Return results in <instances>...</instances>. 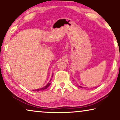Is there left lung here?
Masks as SVG:
<instances>
[{"label":"left lung","mask_w":120,"mask_h":120,"mask_svg":"<svg viewBox=\"0 0 120 120\" xmlns=\"http://www.w3.org/2000/svg\"><path fill=\"white\" fill-rule=\"evenodd\" d=\"M79 87H81V88H82V87H81V86H79Z\"/></svg>","instance_id":"left-lung-1"}]
</instances>
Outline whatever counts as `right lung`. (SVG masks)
Returning a JSON list of instances; mask_svg holds the SVG:
<instances>
[{
  "instance_id": "right-lung-1",
  "label": "right lung",
  "mask_w": 120,
  "mask_h": 120,
  "mask_svg": "<svg viewBox=\"0 0 120 120\" xmlns=\"http://www.w3.org/2000/svg\"><path fill=\"white\" fill-rule=\"evenodd\" d=\"M50 80V81H51ZM50 84H51V83H47V84L45 86H44V87H42V88H40V89H38V90H33V91H42V90H45V89H46V88H47L49 87V86H50Z\"/></svg>"
}]
</instances>
